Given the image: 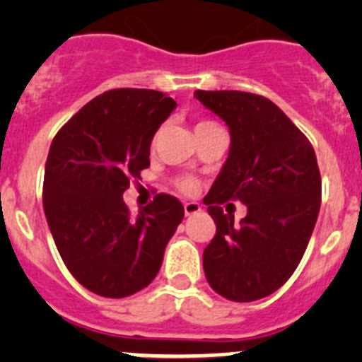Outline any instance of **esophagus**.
Returning a JSON list of instances; mask_svg holds the SVG:
<instances>
[{
  "label": "esophagus",
  "instance_id": "34e87169",
  "mask_svg": "<svg viewBox=\"0 0 362 362\" xmlns=\"http://www.w3.org/2000/svg\"><path fill=\"white\" fill-rule=\"evenodd\" d=\"M184 211H185V215H187V217H191V215L202 211V204L196 203V202H187V203H184Z\"/></svg>",
  "mask_w": 362,
  "mask_h": 362
}]
</instances>
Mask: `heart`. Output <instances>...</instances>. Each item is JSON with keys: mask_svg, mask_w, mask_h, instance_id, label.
<instances>
[{"mask_svg": "<svg viewBox=\"0 0 362 362\" xmlns=\"http://www.w3.org/2000/svg\"><path fill=\"white\" fill-rule=\"evenodd\" d=\"M210 126H217V124L211 122V120H202V122L196 124L194 129H203V127H210ZM158 136L159 133L156 134V140H158ZM177 185L182 192H185V194H194L196 189H198V182L191 177H182L180 180L177 182Z\"/></svg>", "mask_w": 362, "mask_h": 362, "instance_id": "heart-1", "label": "heart"}]
</instances>
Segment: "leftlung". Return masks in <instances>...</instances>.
Returning a JSON list of instances; mask_svg holds the SVG:
<instances>
[{
  "label": "left lung",
  "instance_id": "left-lung-1",
  "mask_svg": "<svg viewBox=\"0 0 362 362\" xmlns=\"http://www.w3.org/2000/svg\"><path fill=\"white\" fill-rule=\"evenodd\" d=\"M229 127L228 160L203 203L217 233L203 252L211 289L231 301L275 293L298 268L320 210V171L308 138L273 101L242 90H196ZM238 199L234 224L221 204Z\"/></svg>",
  "mask_w": 362,
  "mask_h": 362
}]
</instances>
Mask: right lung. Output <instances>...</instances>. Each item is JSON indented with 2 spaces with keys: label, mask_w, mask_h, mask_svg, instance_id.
<instances>
[{
  "label": "right lung",
  "mask_w": 362,
  "mask_h": 362,
  "mask_svg": "<svg viewBox=\"0 0 362 362\" xmlns=\"http://www.w3.org/2000/svg\"><path fill=\"white\" fill-rule=\"evenodd\" d=\"M177 103L152 89H112L57 131L43 178V210L57 250L76 282L103 298L147 287L184 206L158 194L136 217L122 194L151 166V144Z\"/></svg>",
  "instance_id": "right-lung-1"
}]
</instances>
